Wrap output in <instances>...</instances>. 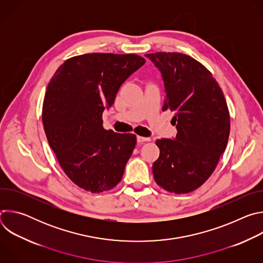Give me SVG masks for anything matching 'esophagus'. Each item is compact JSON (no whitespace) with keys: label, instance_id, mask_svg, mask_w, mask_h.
<instances>
[{"label":"esophagus","instance_id":"esophagus-1","mask_svg":"<svg viewBox=\"0 0 263 263\" xmlns=\"http://www.w3.org/2000/svg\"><path fill=\"white\" fill-rule=\"evenodd\" d=\"M149 138L148 137H142V136H137V141L138 142H144V141H148Z\"/></svg>","mask_w":263,"mask_h":263}]
</instances>
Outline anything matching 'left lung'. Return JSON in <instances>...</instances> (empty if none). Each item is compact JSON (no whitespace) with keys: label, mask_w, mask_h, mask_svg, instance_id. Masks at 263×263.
<instances>
[{"label":"left lung","mask_w":263,"mask_h":263,"mask_svg":"<svg viewBox=\"0 0 263 263\" xmlns=\"http://www.w3.org/2000/svg\"><path fill=\"white\" fill-rule=\"evenodd\" d=\"M164 84L163 110L175 112L177 135L156 140L159 158L153 163L156 183L175 194L191 193L213 173L230 134V116L212 73L181 53L146 54Z\"/></svg>","instance_id":"1"}]
</instances>
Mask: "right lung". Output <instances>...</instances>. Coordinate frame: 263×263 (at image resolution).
Wrapping results in <instances>:
<instances>
[{"instance_id":"right-lung-1","label":"right lung","mask_w":263,"mask_h":263,"mask_svg":"<svg viewBox=\"0 0 263 263\" xmlns=\"http://www.w3.org/2000/svg\"><path fill=\"white\" fill-rule=\"evenodd\" d=\"M145 60L135 54H84L67 59L52 77L43 105L49 144L66 176L81 189L117 186L136 144L134 134L103 128L102 115Z\"/></svg>"}]
</instances>
